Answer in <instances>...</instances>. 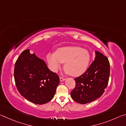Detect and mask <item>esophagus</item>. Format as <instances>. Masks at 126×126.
Here are the masks:
<instances>
[{
	"instance_id": "1",
	"label": "esophagus",
	"mask_w": 126,
	"mask_h": 126,
	"mask_svg": "<svg viewBox=\"0 0 126 126\" xmlns=\"http://www.w3.org/2000/svg\"><path fill=\"white\" fill-rule=\"evenodd\" d=\"M60 78V81H61V82H63V81L65 80V79L64 78L61 77H60V78Z\"/></svg>"
}]
</instances>
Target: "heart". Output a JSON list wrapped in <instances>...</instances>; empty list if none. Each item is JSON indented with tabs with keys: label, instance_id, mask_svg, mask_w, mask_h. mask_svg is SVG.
Segmentation results:
<instances>
[{
	"label": "heart",
	"instance_id": "b5f03b06",
	"mask_svg": "<svg viewBox=\"0 0 126 126\" xmlns=\"http://www.w3.org/2000/svg\"><path fill=\"white\" fill-rule=\"evenodd\" d=\"M47 59L50 69L57 72L65 63V72L72 76H79L86 71L90 56L86 50L78 47H64L55 53H49Z\"/></svg>",
	"mask_w": 126,
	"mask_h": 126
}]
</instances>
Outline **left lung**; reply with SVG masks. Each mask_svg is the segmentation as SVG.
Wrapping results in <instances>:
<instances>
[{
  "label": "left lung",
  "instance_id": "1",
  "mask_svg": "<svg viewBox=\"0 0 126 126\" xmlns=\"http://www.w3.org/2000/svg\"><path fill=\"white\" fill-rule=\"evenodd\" d=\"M94 60L87 71L74 79L75 88L71 92L72 98L80 104L94 101L103 94L107 87L110 64L107 57L95 51Z\"/></svg>",
  "mask_w": 126,
  "mask_h": 126
}]
</instances>
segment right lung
I'll use <instances>...</instances> for the list:
<instances>
[{"label":"right lung","instance_id":"right-lung-1","mask_svg":"<svg viewBox=\"0 0 126 126\" xmlns=\"http://www.w3.org/2000/svg\"><path fill=\"white\" fill-rule=\"evenodd\" d=\"M14 80L19 92L29 101L37 104L48 103L53 99L59 83V77L50 71L45 62L23 51L14 67Z\"/></svg>","mask_w":126,"mask_h":126}]
</instances>
